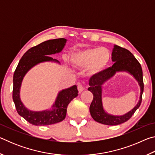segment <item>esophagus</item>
Masks as SVG:
<instances>
[{
	"label": "esophagus",
	"mask_w": 155,
	"mask_h": 155,
	"mask_svg": "<svg viewBox=\"0 0 155 155\" xmlns=\"http://www.w3.org/2000/svg\"><path fill=\"white\" fill-rule=\"evenodd\" d=\"M77 88H78V92H79L80 94L82 92V91L84 90V88H83V87L82 85H81L80 83H78V87H77Z\"/></svg>",
	"instance_id": "1"
}]
</instances>
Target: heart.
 Wrapping results in <instances>:
<instances>
[{
  "instance_id": "obj_1",
  "label": "heart",
  "mask_w": 155,
  "mask_h": 155,
  "mask_svg": "<svg viewBox=\"0 0 155 155\" xmlns=\"http://www.w3.org/2000/svg\"><path fill=\"white\" fill-rule=\"evenodd\" d=\"M111 54L105 47H91L74 52L71 62L76 66L87 68V74L97 76L103 72L109 65Z\"/></svg>"
}]
</instances>
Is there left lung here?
Segmentation results:
<instances>
[{"instance_id":"left-lung-1","label":"left lung","mask_w":155,"mask_h":155,"mask_svg":"<svg viewBox=\"0 0 155 155\" xmlns=\"http://www.w3.org/2000/svg\"><path fill=\"white\" fill-rule=\"evenodd\" d=\"M114 65L104 70L101 74L91 77L88 90L93 94L94 98L90 107V114L96 122L105 125H118L127 122L140 107L143 92V72L141 65L131 52L117 45H114L112 52ZM125 71L133 75L138 81L140 88V95L138 104L127 114L115 116L107 113L102 103V85L113 77L117 72Z\"/></svg>"}]
</instances>
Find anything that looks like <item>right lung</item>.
<instances>
[{
    "label": "right lung",
    "mask_w": 155,
    "mask_h": 155,
    "mask_svg": "<svg viewBox=\"0 0 155 155\" xmlns=\"http://www.w3.org/2000/svg\"><path fill=\"white\" fill-rule=\"evenodd\" d=\"M67 40L54 39L41 43L25 52L20 59L15 70L13 83V101L20 116L27 122L35 126H46L63 121L66 116L68 104L78 96L77 86L74 85L59 91L55 101L51 109L43 111H32L28 109L20 99V88L27 73L35 65L44 62H54L60 64L58 60L51 57L59 53L64 49Z\"/></svg>",
    "instance_id": "1"
}]
</instances>
